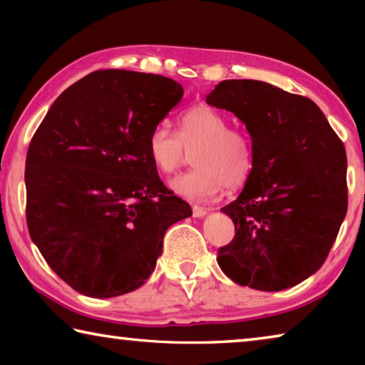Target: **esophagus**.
I'll use <instances>...</instances> for the list:
<instances>
[{
    "label": "esophagus",
    "instance_id": "esophagus-1",
    "mask_svg": "<svg viewBox=\"0 0 365 365\" xmlns=\"http://www.w3.org/2000/svg\"><path fill=\"white\" fill-rule=\"evenodd\" d=\"M191 209H193V215H195V217H205V215L207 214V209H206V207L193 206Z\"/></svg>",
    "mask_w": 365,
    "mask_h": 365
}]
</instances>
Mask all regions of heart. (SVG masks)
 Instances as JSON below:
<instances>
[{"label": "heart", "instance_id": "b5f03b06", "mask_svg": "<svg viewBox=\"0 0 365 365\" xmlns=\"http://www.w3.org/2000/svg\"><path fill=\"white\" fill-rule=\"evenodd\" d=\"M196 168L169 182L175 195L190 201H207L224 187L238 188L252 170V150L248 137L217 109L206 104L195 106L178 117L177 135L159 123L148 135L146 153L160 174H172L192 153Z\"/></svg>", "mask_w": 365, "mask_h": 365}]
</instances>
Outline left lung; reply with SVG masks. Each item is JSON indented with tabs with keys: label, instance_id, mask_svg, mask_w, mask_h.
Returning a JSON list of instances; mask_svg holds the SVG:
<instances>
[{
	"label": "left lung",
	"instance_id": "1",
	"mask_svg": "<svg viewBox=\"0 0 365 365\" xmlns=\"http://www.w3.org/2000/svg\"><path fill=\"white\" fill-rule=\"evenodd\" d=\"M206 103L245 123L252 150L243 191L220 209L235 224L222 272L261 292L298 285L322 267L348 211L341 140L312 100L259 80H224Z\"/></svg>",
	"mask_w": 365,
	"mask_h": 365
}]
</instances>
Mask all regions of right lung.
I'll list each match as a JSON object with an SVG mask.
<instances>
[{"instance_id": "1", "label": "right lung", "mask_w": 365, "mask_h": 365, "mask_svg": "<svg viewBox=\"0 0 365 365\" xmlns=\"http://www.w3.org/2000/svg\"><path fill=\"white\" fill-rule=\"evenodd\" d=\"M175 80L96 71L59 95L30 141L27 225L76 292L114 298L156 267L168 228L191 207L160 182L148 135L180 103Z\"/></svg>"}]
</instances>
